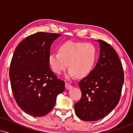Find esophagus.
<instances>
[{"label":"esophagus","mask_w":133,"mask_h":133,"mask_svg":"<svg viewBox=\"0 0 133 133\" xmlns=\"http://www.w3.org/2000/svg\"><path fill=\"white\" fill-rule=\"evenodd\" d=\"M65 88H66L67 89H71V88H72V86L69 83H68V82H65Z\"/></svg>","instance_id":"obj_1"}]
</instances>
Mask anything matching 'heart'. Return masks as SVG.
I'll return each mask as SVG.
<instances>
[{
	"label": "heart",
	"mask_w": 133,
	"mask_h": 133,
	"mask_svg": "<svg viewBox=\"0 0 133 133\" xmlns=\"http://www.w3.org/2000/svg\"><path fill=\"white\" fill-rule=\"evenodd\" d=\"M97 57L96 47L90 42L68 41L59 47V52L51 53L49 63L54 72L60 74L67 67L69 76L83 77L91 72Z\"/></svg>",
	"instance_id": "b5f03b06"
}]
</instances>
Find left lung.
Here are the masks:
<instances>
[{"label": "left lung", "instance_id": "8db88e82", "mask_svg": "<svg viewBox=\"0 0 133 133\" xmlns=\"http://www.w3.org/2000/svg\"><path fill=\"white\" fill-rule=\"evenodd\" d=\"M100 55L95 68L79 82L81 98L74 104L76 115L85 121L103 118L117 106L124 83L118 55L109 44L98 40Z\"/></svg>", "mask_w": 133, "mask_h": 133}]
</instances>
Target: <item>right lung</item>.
<instances>
[{
    "mask_svg": "<svg viewBox=\"0 0 133 133\" xmlns=\"http://www.w3.org/2000/svg\"><path fill=\"white\" fill-rule=\"evenodd\" d=\"M59 34L37 32L20 43L14 52L9 69L12 91L23 111L35 117L51 111L56 97L64 90L49 63L50 49Z\"/></svg>",
    "mask_w": 133,
    "mask_h": 133,
    "instance_id": "right-lung-1",
    "label": "right lung"
}]
</instances>
